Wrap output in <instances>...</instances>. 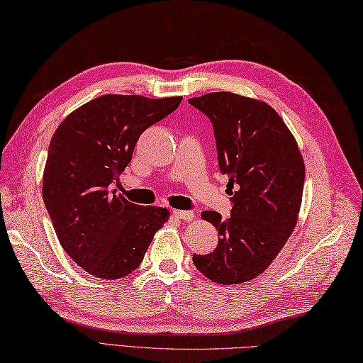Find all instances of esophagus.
<instances>
[{
    "label": "esophagus",
    "instance_id": "1",
    "mask_svg": "<svg viewBox=\"0 0 363 363\" xmlns=\"http://www.w3.org/2000/svg\"><path fill=\"white\" fill-rule=\"evenodd\" d=\"M174 217L179 218V220H184V221H191L195 217V213L191 211H173Z\"/></svg>",
    "mask_w": 363,
    "mask_h": 363
}]
</instances>
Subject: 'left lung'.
I'll use <instances>...</instances> for the list:
<instances>
[{
  "mask_svg": "<svg viewBox=\"0 0 363 363\" xmlns=\"http://www.w3.org/2000/svg\"><path fill=\"white\" fill-rule=\"evenodd\" d=\"M189 103L212 121L234 204L228 220L213 211L201 213L220 238L211 254H194V264L217 284L248 282L265 272L296 226L304 160L281 115L264 101L213 91Z\"/></svg>",
  "mask_w": 363,
  "mask_h": 363,
  "instance_id": "left-lung-1",
  "label": "left lung"
}]
</instances>
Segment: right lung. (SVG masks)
Here are the masks:
<instances>
[{
  "label": "right lung",
  "instance_id": "add662e5",
  "mask_svg": "<svg viewBox=\"0 0 363 363\" xmlns=\"http://www.w3.org/2000/svg\"><path fill=\"white\" fill-rule=\"evenodd\" d=\"M182 96L103 95L67 115L54 133L43 172V201L65 252L101 279L142 264L165 207L138 206L111 190L145 129L177 109Z\"/></svg>",
  "mask_w": 363,
  "mask_h": 363
}]
</instances>
